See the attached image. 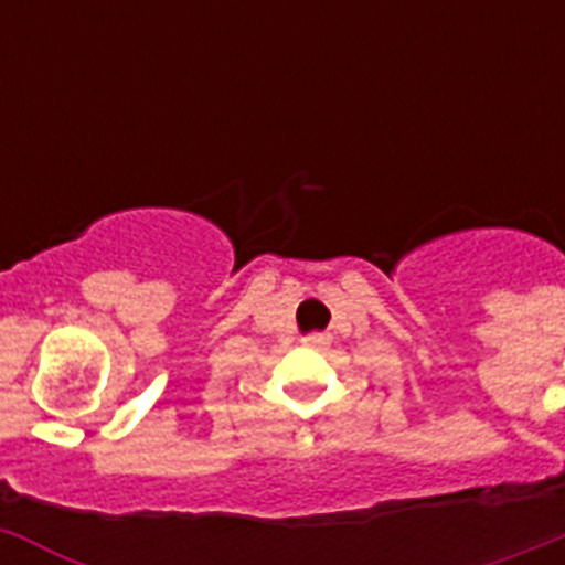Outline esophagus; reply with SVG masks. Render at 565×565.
Masks as SVG:
<instances>
[{"instance_id": "34e87169", "label": "esophagus", "mask_w": 565, "mask_h": 565, "mask_svg": "<svg viewBox=\"0 0 565 565\" xmlns=\"http://www.w3.org/2000/svg\"><path fill=\"white\" fill-rule=\"evenodd\" d=\"M306 344H311V348H328V342H331V337L328 333H311V337L302 339Z\"/></svg>"}]
</instances>
